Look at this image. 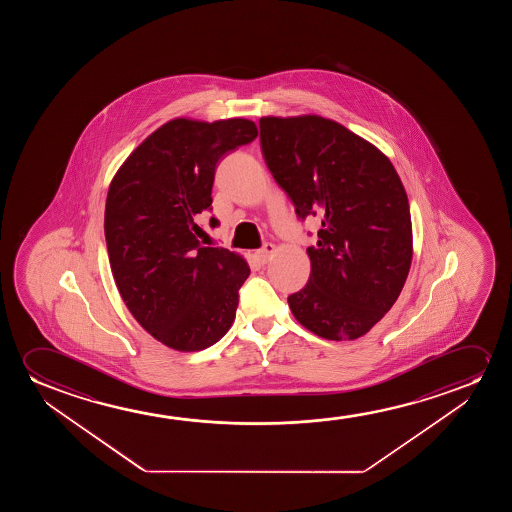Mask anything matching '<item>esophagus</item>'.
Wrapping results in <instances>:
<instances>
[{
    "instance_id": "1",
    "label": "esophagus",
    "mask_w": 512,
    "mask_h": 512,
    "mask_svg": "<svg viewBox=\"0 0 512 512\" xmlns=\"http://www.w3.org/2000/svg\"><path fill=\"white\" fill-rule=\"evenodd\" d=\"M274 252H276V246H274L273 243H266V245L260 248L257 255H259L260 262L266 264L267 260L271 259V255H273Z\"/></svg>"
}]
</instances>
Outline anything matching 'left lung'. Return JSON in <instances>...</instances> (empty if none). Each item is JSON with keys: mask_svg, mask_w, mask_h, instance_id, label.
Here are the masks:
<instances>
[{"mask_svg": "<svg viewBox=\"0 0 512 512\" xmlns=\"http://www.w3.org/2000/svg\"><path fill=\"white\" fill-rule=\"evenodd\" d=\"M259 126L267 168L297 217L322 218L308 248V285L288 295V306L316 336H364L395 304L411 267L404 185L385 154L334 120L262 117Z\"/></svg>", "mask_w": 512, "mask_h": 512, "instance_id": "left-lung-1", "label": "left lung"}]
</instances>
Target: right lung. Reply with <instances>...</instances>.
I'll return each mask as SVG.
<instances>
[{"mask_svg":"<svg viewBox=\"0 0 512 512\" xmlns=\"http://www.w3.org/2000/svg\"><path fill=\"white\" fill-rule=\"evenodd\" d=\"M257 134L246 119L169 120L110 183L105 238L113 280L136 322L168 348H210L236 318L250 267L238 253L206 246L199 220L211 211L218 162Z\"/></svg>","mask_w":512,"mask_h":512,"instance_id":"right-lung-1","label":"right lung"}]
</instances>
